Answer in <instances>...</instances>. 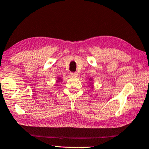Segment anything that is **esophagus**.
Listing matches in <instances>:
<instances>
[{"label":"esophagus","instance_id":"obj_1","mask_svg":"<svg viewBox=\"0 0 149 149\" xmlns=\"http://www.w3.org/2000/svg\"><path fill=\"white\" fill-rule=\"evenodd\" d=\"M70 75L72 76H77L78 75V73L77 72H71L70 73Z\"/></svg>","mask_w":149,"mask_h":149}]
</instances>
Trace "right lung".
Here are the masks:
<instances>
[{
	"mask_svg": "<svg viewBox=\"0 0 149 149\" xmlns=\"http://www.w3.org/2000/svg\"><path fill=\"white\" fill-rule=\"evenodd\" d=\"M60 78H58V81H60Z\"/></svg>",
	"mask_w": 149,
	"mask_h": 149,
	"instance_id": "obj_1",
	"label": "right lung"
}]
</instances>
